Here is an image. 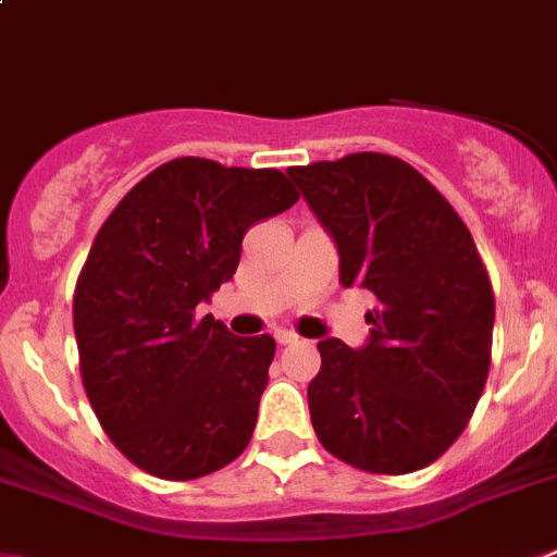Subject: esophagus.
Instances as JSON below:
<instances>
[{"mask_svg": "<svg viewBox=\"0 0 557 557\" xmlns=\"http://www.w3.org/2000/svg\"><path fill=\"white\" fill-rule=\"evenodd\" d=\"M273 336H275V342H278V345H295V342L300 339L295 331H287V329H278Z\"/></svg>", "mask_w": 557, "mask_h": 557, "instance_id": "esophagus-1", "label": "esophagus"}]
</instances>
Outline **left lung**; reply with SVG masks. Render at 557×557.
I'll use <instances>...</instances> for the list:
<instances>
[{"instance_id": "obj_1", "label": "left lung", "mask_w": 557, "mask_h": 557, "mask_svg": "<svg viewBox=\"0 0 557 557\" xmlns=\"http://www.w3.org/2000/svg\"><path fill=\"white\" fill-rule=\"evenodd\" d=\"M370 289V339L318 342L309 414L320 445L372 475H406L461 436L492 364L494 293L467 223L417 168L379 151L287 168Z\"/></svg>"}]
</instances>
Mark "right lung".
<instances>
[{
	"mask_svg": "<svg viewBox=\"0 0 557 557\" xmlns=\"http://www.w3.org/2000/svg\"><path fill=\"white\" fill-rule=\"evenodd\" d=\"M298 198L273 168L178 157L143 176L96 234L74 289L82 386L143 472L193 481L251 442L273 336H234L196 306L234 275L245 232Z\"/></svg>",
	"mask_w": 557,
	"mask_h": 557,
	"instance_id": "right-lung-1",
	"label": "right lung"
}]
</instances>
